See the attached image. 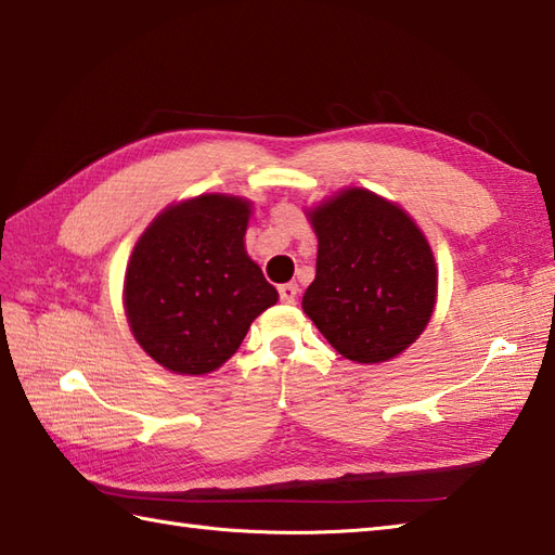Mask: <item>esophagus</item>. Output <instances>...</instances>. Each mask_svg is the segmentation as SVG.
<instances>
[{
	"label": "esophagus",
	"instance_id": "34e87169",
	"mask_svg": "<svg viewBox=\"0 0 555 555\" xmlns=\"http://www.w3.org/2000/svg\"><path fill=\"white\" fill-rule=\"evenodd\" d=\"M279 298L281 302H295V298H298V283H283V286H279Z\"/></svg>",
	"mask_w": 555,
	"mask_h": 555
}]
</instances>
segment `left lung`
<instances>
[{
  "label": "left lung",
  "instance_id": "obj_1",
  "mask_svg": "<svg viewBox=\"0 0 555 555\" xmlns=\"http://www.w3.org/2000/svg\"><path fill=\"white\" fill-rule=\"evenodd\" d=\"M307 219L319 250L305 314L357 364L404 352L428 326L437 300L435 257L414 219L357 186L317 205Z\"/></svg>",
  "mask_w": 555,
  "mask_h": 555
}]
</instances>
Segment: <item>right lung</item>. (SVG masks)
I'll use <instances>...</instances> for the list:
<instances>
[{"instance_id": "add662e5", "label": "right lung", "mask_w": 555, "mask_h": 555, "mask_svg": "<svg viewBox=\"0 0 555 555\" xmlns=\"http://www.w3.org/2000/svg\"><path fill=\"white\" fill-rule=\"evenodd\" d=\"M250 201L203 193L165 208L127 262L125 312L149 357L203 376L238 350L276 288L243 246Z\"/></svg>"}]
</instances>
